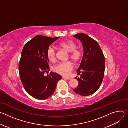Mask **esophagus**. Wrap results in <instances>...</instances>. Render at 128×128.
<instances>
[{"label":"esophagus","instance_id":"34e87169","mask_svg":"<svg viewBox=\"0 0 128 128\" xmlns=\"http://www.w3.org/2000/svg\"><path fill=\"white\" fill-rule=\"evenodd\" d=\"M62 78L66 79H68V80H70V79H71V78H70L69 77H65V76H62Z\"/></svg>","mask_w":128,"mask_h":128}]
</instances>
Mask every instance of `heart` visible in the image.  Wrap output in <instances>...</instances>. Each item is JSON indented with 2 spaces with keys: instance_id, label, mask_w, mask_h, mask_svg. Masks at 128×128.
I'll return each mask as SVG.
<instances>
[{
  "instance_id": "obj_1",
  "label": "heart",
  "mask_w": 128,
  "mask_h": 128,
  "mask_svg": "<svg viewBox=\"0 0 128 128\" xmlns=\"http://www.w3.org/2000/svg\"><path fill=\"white\" fill-rule=\"evenodd\" d=\"M58 46L69 52V58L74 62H78L81 58L80 50L77 49V45L75 42L70 40H66L60 42ZM47 56L51 62L56 60V51L52 47H49L47 51ZM73 68V65L69 61L59 63L55 65L53 70L55 72L62 75H68Z\"/></svg>"
}]
</instances>
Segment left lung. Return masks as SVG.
<instances>
[{"mask_svg":"<svg viewBox=\"0 0 128 128\" xmlns=\"http://www.w3.org/2000/svg\"><path fill=\"white\" fill-rule=\"evenodd\" d=\"M79 39L83 48V58L77 70L80 78L76 77L78 85L73 91L81 96H88L94 93L101 86L105 66L104 54L98 42L88 35L80 33L74 36Z\"/></svg>","mask_w":128,"mask_h":128,"instance_id":"left-lung-1","label":"left lung"}]
</instances>
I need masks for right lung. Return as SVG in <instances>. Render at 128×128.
Returning a JSON list of instances; mask_svg holds the SVG:
<instances>
[{
  "label": "right lung",
  "mask_w": 128,
  "mask_h": 128,
  "mask_svg": "<svg viewBox=\"0 0 128 128\" xmlns=\"http://www.w3.org/2000/svg\"><path fill=\"white\" fill-rule=\"evenodd\" d=\"M60 38L38 35L28 42L22 51L19 64L20 77L25 90L38 100H45L53 94L62 78L52 72L44 75L50 70L47 49Z\"/></svg>",
  "instance_id": "right-lung-1"
}]
</instances>
